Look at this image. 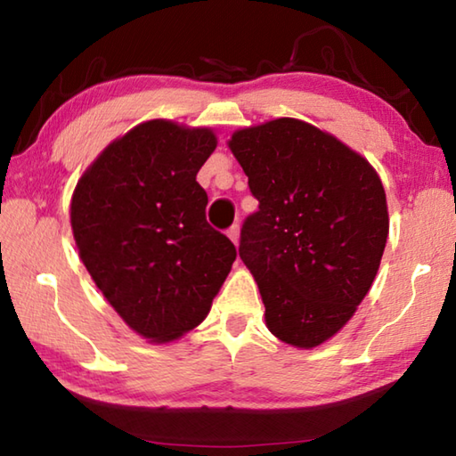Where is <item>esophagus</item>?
Instances as JSON below:
<instances>
[{"mask_svg":"<svg viewBox=\"0 0 456 456\" xmlns=\"http://www.w3.org/2000/svg\"><path fill=\"white\" fill-rule=\"evenodd\" d=\"M227 235H229L231 241H233L235 245H239V225H231L227 229Z\"/></svg>","mask_w":456,"mask_h":456,"instance_id":"34e87169","label":"esophagus"}]
</instances>
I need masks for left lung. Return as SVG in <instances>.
Masks as SVG:
<instances>
[{"label": "left lung", "instance_id": "left-lung-1", "mask_svg": "<svg viewBox=\"0 0 456 456\" xmlns=\"http://www.w3.org/2000/svg\"><path fill=\"white\" fill-rule=\"evenodd\" d=\"M229 149L259 200L239 257L259 285L267 328L314 348L352 318L380 267L382 183L360 154L296 118L237 130Z\"/></svg>", "mask_w": 456, "mask_h": 456}]
</instances>
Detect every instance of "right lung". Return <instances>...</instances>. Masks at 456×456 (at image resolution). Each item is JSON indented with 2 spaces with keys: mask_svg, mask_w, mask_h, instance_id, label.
<instances>
[{
  "mask_svg": "<svg viewBox=\"0 0 456 456\" xmlns=\"http://www.w3.org/2000/svg\"><path fill=\"white\" fill-rule=\"evenodd\" d=\"M217 138L168 120L138 125L100 154L72 197L92 280L130 328L168 342L205 320L237 257L207 223L199 168Z\"/></svg>",
  "mask_w": 456,
  "mask_h": 456,
  "instance_id": "1",
  "label": "right lung"
}]
</instances>
